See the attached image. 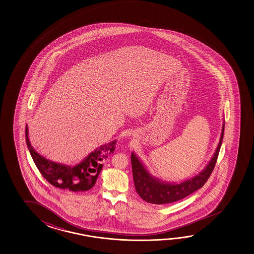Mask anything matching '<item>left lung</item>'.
<instances>
[{"mask_svg":"<svg viewBox=\"0 0 254 254\" xmlns=\"http://www.w3.org/2000/svg\"><path fill=\"white\" fill-rule=\"evenodd\" d=\"M224 130L225 120L223 119L220 139L211 159L198 174L180 183L166 182L153 176L143 162L132 151L130 158L134 185L140 198L152 204H166L178 201L195 190L200 189L209 178L216 165L218 153L221 148Z\"/></svg>","mask_w":254,"mask_h":254,"instance_id":"left-lung-1","label":"left lung"}]
</instances>
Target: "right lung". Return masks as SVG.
Wrapping results in <instances>:
<instances>
[{"instance_id":"add662e5","label":"right lung","mask_w":254,"mask_h":254,"mask_svg":"<svg viewBox=\"0 0 254 254\" xmlns=\"http://www.w3.org/2000/svg\"><path fill=\"white\" fill-rule=\"evenodd\" d=\"M26 142L37 169L49 184L60 189L80 192L87 191L95 185L103 168V162L115 151L116 139L95 148L74 166L52 161L37 153L29 141L28 125L26 126Z\"/></svg>"}]
</instances>
